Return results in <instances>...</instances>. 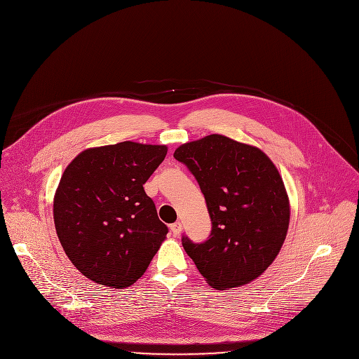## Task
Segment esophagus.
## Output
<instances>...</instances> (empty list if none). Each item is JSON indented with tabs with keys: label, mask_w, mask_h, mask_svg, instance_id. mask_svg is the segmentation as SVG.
<instances>
[{
	"label": "esophagus",
	"mask_w": 359,
	"mask_h": 359,
	"mask_svg": "<svg viewBox=\"0 0 359 359\" xmlns=\"http://www.w3.org/2000/svg\"><path fill=\"white\" fill-rule=\"evenodd\" d=\"M181 229H182L181 222H175V224H172V225H171V232H172V235H174V236H178V235L181 233Z\"/></svg>",
	"instance_id": "esophagus-1"
}]
</instances>
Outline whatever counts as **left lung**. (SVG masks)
Listing matches in <instances>:
<instances>
[{
	"label": "left lung",
	"instance_id": "left-lung-1",
	"mask_svg": "<svg viewBox=\"0 0 359 359\" xmlns=\"http://www.w3.org/2000/svg\"><path fill=\"white\" fill-rule=\"evenodd\" d=\"M199 184L212 222L209 239L182 246L215 289L257 278L278 255L290 203L271 160L257 147L221 134L185 142L174 153Z\"/></svg>",
	"mask_w": 359,
	"mask_h": 359
}]
</instances>
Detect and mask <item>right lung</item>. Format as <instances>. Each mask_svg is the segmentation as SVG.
Returning <instances> with one entry per match:
<instances>
[{
  "mask_svg": "<svg viewBox=\"0 0 359 359\" xmlns=\"http://www.w3.org/2000/svg\"><path fill=\"white\" fill-rule=\"evenodd\" d=\"M167 146L123 141L82 151L59 181L53 221L59 242L88 278L124 289L147 270L168 233L144 185Z\"/></svg>",
  "mask_w": 359,
  "mask_h": 359,
  "instance_id": "add662e5",
  "label": "right lung"
}]
</instances>
